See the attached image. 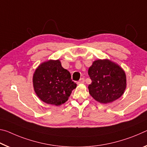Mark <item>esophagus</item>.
<instances>
[{"label":"esophagus","mask_w":147,"mask_h":147,"mask_svg":"<svg viewBox=\"0 0 147 147\" xmlns=\"http://www.w3.org/2000/svg\"><path fill=\"white\" fill-rule=\"evenodd\" d=\"M85 83V79L81 78L78 82V84H82V83Z\"/></svg>","instance_id":"1"}]
</instances>
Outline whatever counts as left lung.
I'll return each mask as SVG.
<instances>
[{"label": "left lung", "instance_id": "8db88e82", "mask_svg": "<svg viewBox=\"0 0 147 147\" xmlns=\"http://www.w3.org/2000/svg\"><path fill=\"white\" fill-rule=\"evenodd\" d=\"M92 83L89 94L97 102H113L123 94L126 87V77L121 67L108 59L93 62L88 71Z\"/></svg>", "mask_w": 147, "mask_h": 147}]
</instances>
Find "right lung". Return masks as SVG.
<instances>
[{"label": "right lung", "instance_id": "add662e5", "mask_svg": "<svg viewBox=\"0 0 147 147\" xmlns=\"http://www.w3.org/2000/svg\"><path fill=\"white\" fill-rule=\"evenodd\" d=\"M33 86L41 100L58 106L68 100L77 85L71 79L70 73L62 68L59 60H49L35 70Z\"/></svg>", "mask_w": 147, "mask_h": 147}]
</instances>
